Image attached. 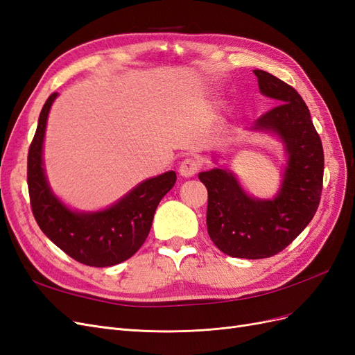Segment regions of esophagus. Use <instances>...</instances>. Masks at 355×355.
<instances>
[{
	"instance_id": "obj_1",
	"label": "esophagus",
	"mask_w": 355,
	"mask_h": 355,
	"mask_svg": "<svg viewBox=\"0 0 355 355\" xmlns=\"http://www.w3.org/2000/svg\"><path fill=\"white\" fill-rule=\"evenodd\" d=\"M201 163L196 158H185L179 166V173L185 178H191L198 173Z\"/></svg>"
}]
</instances>
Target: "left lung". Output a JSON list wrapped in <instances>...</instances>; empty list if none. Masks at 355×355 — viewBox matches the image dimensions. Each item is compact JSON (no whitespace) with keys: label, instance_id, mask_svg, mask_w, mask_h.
Returning a JSON list of instances; mask_svg holds the SVG:
<instances>
[{"label":"left lung","instance_id":"8db88e82","mask_svg":"<svg viewBox=\"0 0 355 355\" xmlns=\"http://www.w3.org/2000/svg\"><path fill=\"white\" fill-rule=\"evenodd\" d=\"M261 92L274 108L254 121L256 130L283 139L288 166L278 196L254 200L240 188L231 171L213 168L198 179L207 188V232L225 254L262 259L280 253L314 218L323 191L324 153L321 139L300 94L261 69H254Z\"/></svg>","mask_w":355,"mask_h":355}]
</instances>
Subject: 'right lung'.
I'll return each mask as SVG.
<instances>
[{"label": "right lung", "instance_id": "right-lung-1", "mask_svg": "<svg viewBox=\"0 0 355 355\" xmlns=\"http://www.w3.org/2000/svg\"><path fill=\"white\" fill-rule=\"evenodd\" d=\"M56 96L58 93H51L42 106L28 153V189L32 213L41 231L77 262L96 268L124 262L145 243L157 206L175 187L176 173L167 171L142 182L103 211H71L53 196L42 168V141L50 106Z\"/></svg>", "mask_w": 355, "mask_h": 355}]
</instances>
